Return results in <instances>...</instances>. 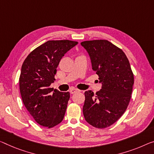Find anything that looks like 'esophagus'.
<instances>
[{
  "mask_svg": "<svg viewBox=\"0 0 154 154\" xmlns=\"http://www.w3.org/2000/svg\"><path fill=\"white\" fill-rule=\"evenodd\" d=\"M79 91H80V90H79V89H72L69 91L70 94H75V93H76V92H79Z\"/></svg>",
  "mask_w": 154,
  "mask_h": 154,
  "instance_id": "1",
  "label": "esophagus"
}]
</instances>
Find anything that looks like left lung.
Instances as JSON below:
<instances>
[{
	"mask_svg": "<svg viewBox=\"0 0 154 154\" xmlns=\"http://www.w3.org/2000/svg\"><path fill=\"white\" fill-rule=\"evenodd\" d=\"M90 57L92 69L102 84L96 94L85 92V119L103 129L116 122L126 111L134 82L131 66L123 51L107 40L82 42Z\"/></svg>",
	"mask_w": 154,
	"mask_h": 154,
	"instance_id": "left-lung-1",
	"label": "left lung"
}]
</instances>
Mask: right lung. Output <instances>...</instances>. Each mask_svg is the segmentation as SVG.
Masks as SVG:
<instances>
[{"mask_svg": "<svg viewBox=\"0 0 154 154\" xmlns=\"http://www.w3.org/2000/svg\"><path fill=\"white\" fill-rule=\"evenodd\" d=\"M78 42L48 41L33 50L23 63L19 79L23 104L37 123L51 128L62 122L70 98L49 86L63 56Z\"/></svg>", "mask_w": 154, "mask_h": 154, "instance_id": "right-lung-1", "label": "right lung"}]
</instances>
